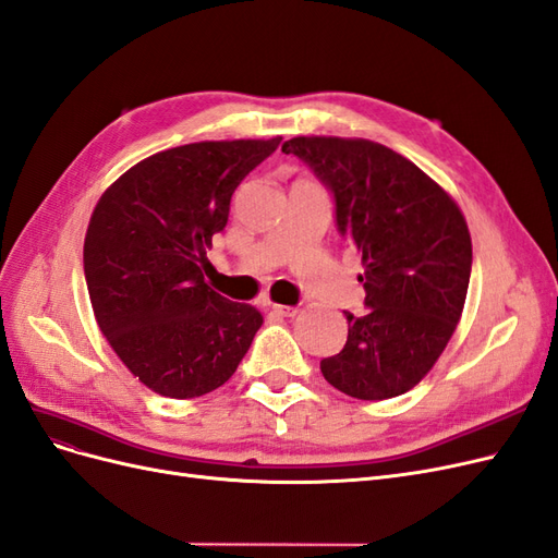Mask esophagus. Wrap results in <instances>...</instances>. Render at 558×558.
Returning <instances> with one entry per match:
<instances>
[{
    "mask_svg": "<svg viewBox=\"0 0 558 558\" xmlns=\"http://www.w3.org/2000/svg\"><path fill=\"white\" fill-rule=\"evenodd\" d=\"M270 310L275 316H281V318H293L298 314L295 306H288V304H272Z\"/></svg>",
    "mask_w": 558,
    "mask_h": 558,
    "instance_id": "1",
    "label": "esophagus"
}]
</instances>
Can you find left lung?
<instances>
[{
	"label": "left lung",
	"mask_w": 558,
	"mask_h": 558,
	"mask_svg": "<svg viewBox=\"0 0 558 558\" xmlns=\"http://www.w3.org/2000/svg\"><path fill=\"white\" fill-rule=\"evenodd\" d=\"M295 155L332 191L337 228L362 254L367 314L343 349L320 360L325 380L355 399H390L429 374L457 330L471 279V233L446 189L395 149L337 136H298Z\"/></svg>",
	"instance_id": "8db88e82"
}]
</instances>
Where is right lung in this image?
Returning a JSON list of instances; mask_svg holds the SVG:
<instances>
[{
	"mask_svg": "<svg viewBox=\"0 0 558 558\" xmlns=\"http://www.w3.org/2000/svg\"><path fill=\"white\" fill-rule=\"evenodd\" d=\"M203 141L129 168L96 203L83 248L94 318L151 392L191 399L235 374L263 316L203 279L240 182L279 147Z\"/></svg>",
	"mask_w": 558,
	"mask_h": 558,
	"instance_id": "right-lung-1",
	"label": "right lung"
}]
</instances>
